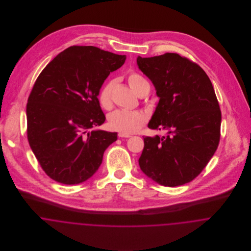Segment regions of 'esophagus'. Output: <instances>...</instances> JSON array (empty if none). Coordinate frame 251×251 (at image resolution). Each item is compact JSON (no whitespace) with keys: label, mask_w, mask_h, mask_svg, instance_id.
Returning <instances> with one entry per match:
<instances>
[{"label":"esophagus","mask_w":251,"mask_h":251,"mask_svg":"<svg viewBox=\"0 0 251 251\" xmlns=\"http://www.w3.org/2000/svg\"><path fill=\"white\" fill-rule=\"evenodd\" d=\"M118 135H119L120 138H128V137L131 136L130 134H125V133H121V132H120Z\"/></svg>","instance_id":"34e87169"}]
</instances>
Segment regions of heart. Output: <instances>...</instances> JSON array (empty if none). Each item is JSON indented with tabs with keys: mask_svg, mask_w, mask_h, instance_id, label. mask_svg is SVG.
<instances>
[{
	"mask_svg": "<svg viewBox=\"0 0 251 251\" xmlns=\"http://www.w3.org/2000/svg\"><path fill=\"white\" fill-rule=\"evenodd\" d=\"M128 83L131 89L139 96L143 93L144 89L149 85L147 80L135 72H132L129 75ZM113 87L114 81H109L100 88L99 92L98 98L100 104L104 109H109L112 106ZM146 121V115L141 111L117 110L108 116L107 125L110 130L130 134L140 130L145 125Z\"/></svg>",
	"mask_w": 251,
	"mask_h": 251,
	"instance_id": "1",
	"label": "heart"
}]
</instances>
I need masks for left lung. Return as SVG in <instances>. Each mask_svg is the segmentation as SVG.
<instances>
[{"mask_svg":"<svg viewBox=\"0 0 251 251\" xmlns=\"http://www.w3.org/2000/svg\"><path fill=\"white\" fill-rule=\"evenodd\" d=\"M138 68L160 98L149 123L163 136L144 137L138 163L156 182L179 186L197 178L215 154L220 140L221 110L206 72L178 53L137 58Z\"/></svg>","mask_w":251,"mask_h":251,"instance_id":"left-lung-1","label":"left lung"}]
</instances>
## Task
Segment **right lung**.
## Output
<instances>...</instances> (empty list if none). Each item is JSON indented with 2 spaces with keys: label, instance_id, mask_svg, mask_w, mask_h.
<instances>
[{
  "label": "right lung",
  "instance_id": "obj_1",
  "mask_svg": "<svg viewBox=\"0 0 251 251\" xmlns=\"http://www.w3.org/2000/svg\"><path fill=\"white\" fill-rule=\"evenodd\" d=\"M125 55L72 46L38 75L26 106L27 138L43 171L64 184L89 179L117 132L93 131L105 121L98 95Z\"/></svg>",
  "mask_w": 251,
  "mask_h": 251
}]
</instances>
